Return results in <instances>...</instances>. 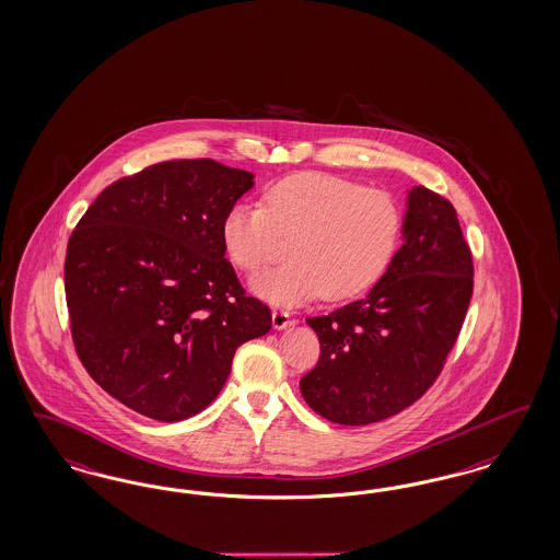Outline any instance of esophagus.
<instances>
[{"mask_svg": "<svg viewBox=\"0 0 560 560\" xmlns=\"http://www.w3.org/2000/svg\"><path fill=\"white\" fill-rule=\"evenodd\" d=\"M270 318H272V327L277 328V330H283V328H288L291 325V316L285 310H272Z\"/></svg>", "mask_w": 560, "mask_h": 560, "instance_id": "1", "label": "esophagus"}]
</instances>
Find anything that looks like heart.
Here are the masks:
<instances>
[{"mask_svg":"<svg viewBox=\"0 0 560 560\" xmlns=\"http://www.w3.org/2000/svg\"><path fill=\"white\" fill-rule=\"evenodd\" d=\"M404 232L399 202L339 175L304 172L267 188L262 207L237 202L225 212L221 240L237 269H260L277 235L290 237L285 265L254 275L252 293L272 306L325 295L348 300L385 275Z\"/></svg>","mask_w":560,"mask_h":560,"instance_id":"heart-1","label":"heart"}]
</instances>
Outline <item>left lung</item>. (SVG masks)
<instances>
[{"label":"left lung","mask_w":560,"mask_h":560,"mask_svg":"<svg viewBox=\"0 0 560 560\" xmlns=\"http://www.w3.org/2000/svg\"><path fill=\"white\" fill-rule=\"evenodd\" d=\"M401 240L366 298L306 320L320 360L300 390L335 424H372L411 406L462 330L474 265L453 205L424 186L407 190Z\"/></svg>","instance_id":"8db88e82"}]
</instances>
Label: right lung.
Returning <instances> with one entry per match:
<instances>
[{"instance_id": "1", "label": "right lung", "mask_w": 560, "mask_h": 560, "mask_svg": "<svg viewBox=\"0 0 560 560\" xmlns=\"http://www.w3.org/2000/svg\"><path fill=\"white\" fill-rule=\"evenodd\" d=\"M254 174L212 159L121 177L78 221L66 302L78 358L119 404L179 422L214 401L235 349L270 330L225 258V212Z\"/></svg>"}]
</instances>
